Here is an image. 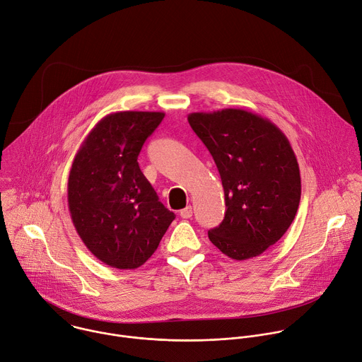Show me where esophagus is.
I'll return each mask as SVG.
<instances>
[{"label": "esophagus", "instance_id": "obj_1", "mask_svg": "<svg viewBox=\"0 0 362 362\" xmlns=\"http://www.w3.org/2000/svg\"><path fill=\"white\" fill-rule=\"evenodd\" d=\"M180 215L182 216V218H191V216H192V206L187 205L184 209L180 211Z\"/></svg>", "mask_w": 362, "mask_h": 362}]
</instances>
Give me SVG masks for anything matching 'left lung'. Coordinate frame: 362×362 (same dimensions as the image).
Masks as SVG:
<instances>
[{"label":"left lung","instance_id":"left-lung-1","mask_svg":"<svg viewBox=\"0 0 362 362\" xmlns=\"http://www.w3.org/2000/svg\"><path fill=\"white\" fill-rule=\"evenodd\" d=\"M188 122L218 168L224 195L223 223L209 241L233 259L261 255L293 224L301 199L297 157L269 119L240 108L192 112Z\"/></svg>","mask_w":362,"mask_h":362}]
</instances>
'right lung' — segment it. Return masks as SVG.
Here are the masks:
<instances>
[{"label": "right lung", "instance_id": "1", "mask_svg": "<svg viewBox=\"0 0 362 362\" xmlns=\"http://www.w3.org/2000/svg\"><path fill=\"white\" fill-rule=\"evenodd\" d=\"M164 112L119 111L83 141L68 177V209L80 238L104 264L135 269L158 248L175 218L144 177L138 156Z\"/></svg>", "mask_w": 362, "mask_h": 362}]
</instances>
